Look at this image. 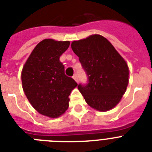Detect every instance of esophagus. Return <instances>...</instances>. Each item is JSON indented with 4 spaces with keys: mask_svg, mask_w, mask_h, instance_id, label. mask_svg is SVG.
Segmentation results:
<instances>
[{
    "mask_svg": "<svg viewBox=\"0 0 152 152\" xmlns=\"http://www.w3.org/2000/svg\"><path fill=\"white\" fill-rule=\"evenodd\" d=\"M73 78L75 79V81H77V82H78V77H77V75H75L73 76Z\"/></svg>",
    "mask_w": 152,
    "mask_h": 152,
    "instance_id": "34e87169",
    "label": "esophagus"
}]
</instances>
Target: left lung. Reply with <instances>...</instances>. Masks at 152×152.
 <instances>
[{
  "instance_id": "1",
  "label": "left lung",
  "mask_w": 152,
  "mask_h": 152,
  "mask_svg": "<svg viewBox=\"0 0 152 152\" xmlns=\"http://www.w3.org/2000/svg\"><path fill=\"white\" fill-rule=\"evenodd\" d=\"M88 81L77 88L91 107L107 111L117 105L126 91L129 69L126 61L106 38L92 35L71 43Z\"/></svg>"
}]
</instances>
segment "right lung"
Listing matches in <instances>:
<instances>
[{"label":"right lung","mask_w":152,"mask_h":152,"mask_svg":"<svg viewBox=\"0 0 152 152\" xmlns=\"http://www.w3.org/2000/svg\"><path fill=\"white\" fill-rule=\"evenodd\" d=\"M69 45V41L43 39L34 48L22 69V88L26 97L35 110L51 118L64 113L71 91L77 85L65 75L64 66L60 61Z\"/></svg>","instance_id":"obj_1"}]
</instances>
